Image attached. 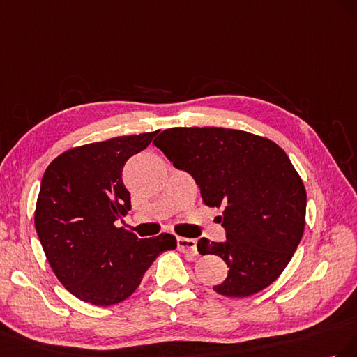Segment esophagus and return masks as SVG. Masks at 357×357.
Masks as SVG:
<instances>
[{
	"label": "esophagus",
	"instance_id": "esophagus-1",
	"mask_svg": "<svg viewBox=\"0 0 357 357\" xmlns=\"http://www.w3.org/2000/svg\"><path fill=\"white\" fill-rule=\"evenodd\" d=\"M176 242H178V250L179 251L192 254V256H196V254H197V247H196V241L195 239L178 236Z\"/></svg>",
	"mask_w": 357,
	"mask_h": 357
}]
</instances>
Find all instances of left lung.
Returning a JSON list of instances; mask_svg holds the SVG:
<instances>
[{"mask_svg": "<svg viewBox=\"0 0 357 357\" xmlns=\"http://www.w3.org/2000/svg\"><path fill=\"white\" fill-rule=\"evenodd\" d=\"M154 145L196 181L226 241L197 242L200 254L226 261L227 278L213 290L245 298L266 289L286 269L305 229L307 191L290 158L275 142L241 130L178 127Z\"/></svg>", "mask_w": 357, "mask_h": 357, "instance_id": "obj_1", "label": "left lung"}]
</instances>
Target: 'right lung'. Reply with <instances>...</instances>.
Returning <instances> with one entry per match:
<instances>
[{
	"mask_svg": "<svg viewBox=\"0 0 357 357\" xmlns=\"http://www.w3.org/2000/svg\"><path fill=\"white\" fill-rule=\"evenodd\" d=\"M157 133L68 149L45 172L34 213L36 230L56 278L80 301L97 307L122 302L139 287L162 251L176 248V238L170 233L139 239L115 227V221L131 209L122 169Z\"/></svg>",
	"mask_w": 357,
	"mask_h": 357,
	"instance_id": "obj_1",
	"label": "right lung"
}]
</instances>
